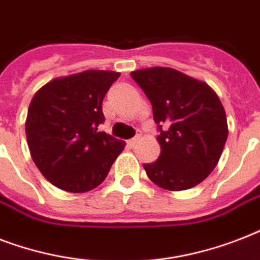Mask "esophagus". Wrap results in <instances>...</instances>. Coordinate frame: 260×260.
Returning a JSON list of instances; mask_svg holds the SVG:
<instances>
[{
  "instance_id": "34e87169",
  "label": "esophagus",
  "mask_w": 260,
  "mask_h": 260,
  "mask_svg": "<svg viewBox=\"0 0 260 260\" xmlns=\"http://www.w3.org/2000/svg\"><path fill=\"white\" fill-rule=\"evenodd\" d=\"M139 139H140L139 136H136V138H134V139H131V140H128V142H126V144H128V147H131V148H132V147H135V144L138 143Z\"/></svg>"
}]
</instances>
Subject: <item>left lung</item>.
Masks as SVG:
<instances>
[{
    "label": "left lung",
    "instance_id": "left-lung-1",
    "mask_svg": "<svg viewBox=\"0 0 260 260\" xmlns=\"http://www.w3.org/2000/svg\"><path fill=\"white\" fill-rule=\"evenodd\" d=\"M131 77L150 100L160 132L158 160L144 165L148 178L171 191L201 183L218 163L228 138L217 94L170 67L136 70Z\"/></svg>",
    "mask_w": 260,
    "mask_h": 260
}]
</instances>
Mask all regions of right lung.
I'll list each match as a JSON object with an SVG mask.
<instances>
[{
	"label": "right lung",
	"mask_w": 260,
	"mask_h": 260,
	"mask_svg": "<svg viewBox=\"0 0 260 260\" xmlns=\"http://www.w3.org/2000/svg\"><path fill=\"white\" fill-rule=\"evenodd\" d=\"M120 73L86 70L46 83L28 108L30 156L47 181L70 193L101 185L125 142L100 132L102 100Z\"/></svg>",
	"instance_id": "add662e5"
}]
</instances>
